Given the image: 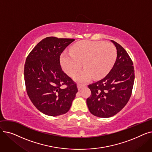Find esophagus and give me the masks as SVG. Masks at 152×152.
I'll return each mask as SVG.
<instances>
[{
    "instance_id": "1",
    "label": "esophagus",
    "mask_w": 152,
    "mask_h": 152,
    "mask_svg": "<svg viewBox=\"0 0 152 152\" xmlns=\"http://www.w3.org/2000/svg\"><path fill=\"white\" fill-rule=\"evenodd\" d=\"M86 86V84H79L78 83L77 84V89L79 90H80L81 88H83V87H85Z\"/></svg>"
}]
</instances>
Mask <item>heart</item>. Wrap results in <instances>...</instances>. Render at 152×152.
Masks as SVG:
<instances>
[{
  "label": "heart",
  "mask_w": 152,
  "mask_h": 152,
  "mask_svg": "<svg viewBox=\"0 0 152 152\" xmlns=\"http://www.w3.org/2000/svg\"><path fill=\"white\" fill-rule=\"evenodd\" d=\"M71 53H63L60 56L61 65L69 76H73L83 66L85 68L77 74V81L90 80L92 75L99 79L107 75L112 68L117 57L115 45L102 41H83L75 44Z\"/></svg>",
  "instance_id": "b5f03b06"
}]
</instances>
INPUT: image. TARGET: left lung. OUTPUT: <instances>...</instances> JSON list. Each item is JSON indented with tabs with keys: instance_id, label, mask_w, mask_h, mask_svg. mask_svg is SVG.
<instances>
[{
	"instance_id": "obj_1",
	"label": "left lung",
	"mask_w": 152,
	"mask_h": 152,
	"mask_svg": "<svg viewBox=\"0 0 152 152\" xmlns=\"http://www.w3.org/2000/svg\"><path fill=\"white\" fill-rule=\"evenodd\" d=\"M117 50V57L108 74L101 80L89 84L91 96L86 102L95 116L110 118L120 111L128 102L134 82V68L129 55L124 48L111 41Z\"/></svg>"
}]
</instances>
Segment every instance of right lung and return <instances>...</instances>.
<instances>
[{"label": "right lung", "instance_id": "add662e5", "mask_svg": "<svg viewBox=\"0 0 152 152\" xmlns=\"http://www.w3.org/2000/svg\"><path fill=\"white\" fill-rule=\"evenodd\" d=\"M75 39L48 37L31 50L25 64L24 76L28 96L44 114L57 116L69 111L78 90L60 66L63 51ZM66 85L65 89L62 88Z\"/></svg>", "mask_w": 152, "mask_h": 152}]
</instances>
